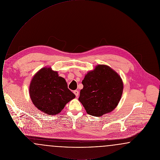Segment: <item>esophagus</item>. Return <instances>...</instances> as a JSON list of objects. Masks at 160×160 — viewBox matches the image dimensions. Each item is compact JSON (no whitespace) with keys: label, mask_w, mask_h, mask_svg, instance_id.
<instances>
[{"label":"esophagus","mask_w":160,"mask_h":160,"mask_svg":"<svg viewBox=\"0 0 160 160\" xmlns=\"http://www.w3.org/2000/svg\"><path fill=\"white\" fill-rule=\"evenodd\" d=\"M73 92H74V93L75 94V95L76 96V97H78V95H79V92H78V91H74Z\"/></svg>","instance_id":"1"}]
</instances>
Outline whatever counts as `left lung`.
<instances>
[{
  "label": "left lung",
  "mask_w": 160,
  "mask_h": 160,
  "mask_svg": "<svg viewBox=\"0 0 160 160\" xmlns=\"http://www.w3.org/2000/svg\"><path fill=\"white\" fill-rule=\"evenodd\" d=\"M83 88L78 100L88 114L99 117L118 106L123 91L120 76L111 68L99 65L89 72L82 81Z\"/></svg>",
  "instance_id": "1"
}]
</instances>
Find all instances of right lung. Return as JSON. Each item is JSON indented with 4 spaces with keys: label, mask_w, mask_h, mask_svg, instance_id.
I'll return each instance as SVG.
<instances>
[{
    "label": "right lung",
    "mask_w": 160,
    "mask_h": 160,
    "mask_svg": "<svg viewBox=\"0 0 160 160\" xmlns=\"http://www.w3.org/2000/svg\"><path fill=\"white\" fill-rule=\"evenodd\" d=\"M29 93L33 104L49 115L60 113L66 104L76 97L65 80L50 68H43L34 76Z\"/></svg>",
    "instance_id": "right-lung-1"
}]
</instances>
